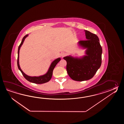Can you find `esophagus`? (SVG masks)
Instances as JSON below:
<instances>
[{"mask_svg":"<svg viewBox=\"0 0 124 124\" xmlns=\"http://www.w3.org/2000/svg\"><path fill=\"white\" fill-rule=\"evenodd\" d=\"M60 55H61V57H62V58H63L64 56H65L66 55V53H65V52H62L61 53V54H60Z\"/></svg>","mask_w":124,"mask_h":124,"instance_id":"34e87169","label":"esophagus"}]
</instances>
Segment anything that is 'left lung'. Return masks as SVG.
<instances>
[{"label":"left lung","mask_w":124,"mask_h":124,"mask_svg":"<svg viewBox=\"0 0 124 124\" xmlns=\"http://www.w3.org/2000/svg\"><path fill=\"white\" fill-rule=\"evenodd\" d=\"M86 40L78 42L79 48L85 49V55L80 57L69 55L63 58L67 62L69 76L74 81L82 82L92 78L101 64L102 48L98 37L84 30Z\"/></svg>","instance_id":"left-lung-1"}]
</instances>
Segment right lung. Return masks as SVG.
Listing matches in <instances>:
<instances>
[{
    "label": "right lung",
    "mask_w": 124,
    "mask_h": 124,
    "mask_svg": "<svg viewBox=\"0 0 124 124\" xmlns=\"http://www.w3.org/2000/svg\"><path fill=\"white\" fill-rule=\"evenodd\" d=\"M28 36V34H27L23 38V39L22 40L21 43H20V45L19 46V48H18V59H17V65H18V68H19V70L21 71V73H22V74H23L24 77L29 82L34 83H35V84H43V83H45L46 82H47L51 78L52 76V74H53V70L54 68V67H55V66H56V65L57 64V63H58V62L61 60V58H58L55 59L51 63L47 72L43 75H40L39 76H30L26 75V74H25L23 72V70H21L20 66L19 65V50L20 49L21 46L23 44L24 41L25 39Z\"/></svg>",
    "instance_id": "add662e5"
}]
</instances>
